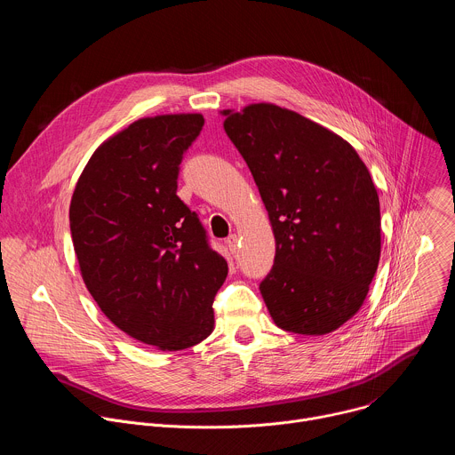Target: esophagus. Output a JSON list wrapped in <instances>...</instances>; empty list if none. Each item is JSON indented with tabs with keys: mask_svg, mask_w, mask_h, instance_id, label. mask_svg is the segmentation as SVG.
I'll list each match as a JSON object with an SVG mask.
<instances>
[{
	"mask_svg": "<svg viewBox=\"0 0 455 455\" xmlns=\"http://www.w3.org/2000/svg\"><path fill=\"white\" fill-rule=\"evenodd\" d=\"M227 246H228V250H230L232 253H235V251H237V246H239V237H237L235 234L228 235V237H227Z\"/></svg>",
	"mask_w": 455,
	"mask_h": 455,
	"instance_id": "1",
	"label": "esophagus"
}]
</instances>
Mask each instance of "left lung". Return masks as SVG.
Wrapping results in <instances>:
<instances>
[{
  "label": "left lung",
  "instance_id": "8db88e82",
  "mask_svg": "<svg viewBox=\"0 0 455 455\" xmlns=\"http://www.w3.org/2000/svg\"><path fill=\"white\" fill-rule=\"evenodd\" d=\"M221 113L275 235V261L259 286L274 322L299 335L339 330L362 307L379 261L369 169L349 142L291 109L259 102Z\"/></svg>",
  "mask_w": 455,
  "mask_h": 455
}]
</instances>
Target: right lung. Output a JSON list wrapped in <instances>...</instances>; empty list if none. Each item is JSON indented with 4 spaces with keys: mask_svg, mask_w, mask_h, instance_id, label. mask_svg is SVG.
<instances>
[{
    "mask_svg": "<svg viewBox=\"0 0 455 455\" xmlns=\"http://www.w3.org/2000/svg\"><path fill=\"white\" fill-rule=\"evenodd\" d=\"M200 113L146 116L102 142L77 180L70 230L83 281L125 335L181 351L214 330L225 257L178 196L183 153Z\"/></svg>",
    "mask_w": 455,
    "mask_h": 455,
    "instance_id": "add662e5",
    "label": "right lung"
}]
</instances>
